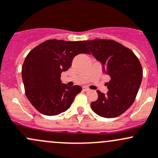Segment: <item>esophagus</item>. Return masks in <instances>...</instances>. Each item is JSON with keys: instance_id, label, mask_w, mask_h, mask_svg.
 <instances>
[{"instance_id": "1", "label": "esophagus", "mask_w": 158, "mask_h": 158, "mask_svg": "<svg viewBox=\"0 0 158 158\" xmlns=\"http://www.w3.org/2000/svg\"><path fill=\"white\" fill-rule=\"evenodd\" d=\"M82 89H83L84 92H89V91L90 90V89H89V88H87V87H83V88H82Z\"/></svg>"}]
</instances>
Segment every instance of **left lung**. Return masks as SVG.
Returning a JSON list of instances; mask_svg holds the SVG:
<instances>
[{"mask_svg": "<svg viewBox=\"0 0 158 158\" xmlns=\"http://www.w3.org/2000/svg\"><path fill=\"white\" fill-rule=\"evenodd\" d=\"M89 51L110 76L107 94L98 90V98L91 107L98 115L114 118L123 114L135 101L142 79V67L130 49L114 40L84 41Z\"/></svg>", "mask_w": 158, "mask_h": 158, "instance_id": "left-lung-1", "label": "left lung"}]
</instances>
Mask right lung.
I'll return each instance as SVG.
<instances>
[{
	"label": "right lung",
	"instance_id": "right-lung-1",
	"mask_svg": "<svg viewBox=\"0 0 158 158\" xmlns=\"http://www.w3.org/2000/svg\"><path fill=\"white\" fill-rule=\"evenodd\" d=\"M79 54H90L83 41L47 40L28 54L22 78L28 100L44 115L55 116L70 107L82 87L61 84V73L69 69Z\"/></svg>",
	"mask_w": 158,
	"mask_h": 158
}]
</instances>
